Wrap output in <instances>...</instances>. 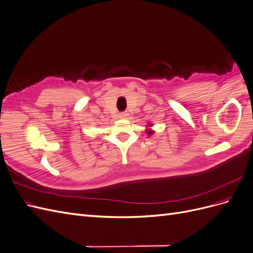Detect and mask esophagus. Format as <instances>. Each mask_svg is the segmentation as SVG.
Instances as JSON below:
<instances>
[{
    "mask_svg": "<svg viewBox=\"0 0 253 253\" xmlns=\"http://www.w3.org/2000/svg\"><path fill=\"white\" fill-rule=\"evenodd\" d=\"M119 117L122 118V119H125V118L127 117V114H126V113H120V114H119Z\"/></svg>",
    "mask_w": 253,
    "mask_h": 253,
    "instance_id": "34e87169",
    "label": "esophagus"
}]
</instances>
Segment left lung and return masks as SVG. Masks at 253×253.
Wrapping results in <instances>:
<instances>
[{
  "mask_svg": "<svg viewBox=\"0 0 253 253\" xmlns=\"http://www.w3.org/2000/svg\"><path fill=\"white\" fill-rule=\"evenodd\" d=\"M152 126H153L152 124H149V125H148V128H147V129H145V131H147V134H148L149 136L153 135V133H154V131H153V129H152V128H150V127H151Z\"/></svg>",
  "mask_w": 253,
  "mask_h": 253,
  "instance_id": "1",
  "label": "left lung"
}]
</instances>
